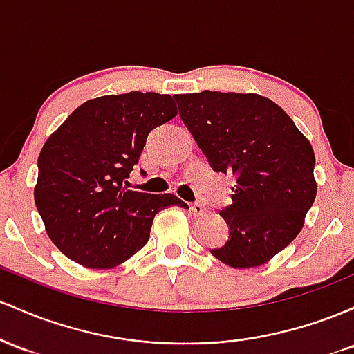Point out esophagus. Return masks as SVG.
<instances>
[{
  "mask_svg": "<svg viewBox=\"0 0 354 354\" xmlns=\"http://www.w3.org/2000/svg\"><path fill=\"white\" fill-rule=\"evenodd\" d=\"M190 210H192L194 216H202V214L205 212L204 205H202L201 202H194V204H190Z\"/></svg>",
  "mask_w": 354,
  "mask_h": 354,
  "instance_id": "obj_1",
  "label": "esophagus"
}]
</instances>
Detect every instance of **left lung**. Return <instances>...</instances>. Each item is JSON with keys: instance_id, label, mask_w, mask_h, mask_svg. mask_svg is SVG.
<instances>
[{"instance_id": "obj_1", "label": "left lung", "mask_w": 354, "mask_h": 354, "mask_svg": "<svg viewBox=\"0 0 354 354\" xmlns=\"http://www.w3.org/2000/svg\"><path fill=\"white\" fill-rule=\"evenodd\" d=\"M182 122L214 172L232 174V204L221 210L229 239L212 256L256 268L291 244L316 198L315 152L279 105L254 93L176 95Z\"/></svg>"}]
</instances>
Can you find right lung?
Masks as SVG:
<instances>
[{"label":"right lung","instance_id":"obj_1","mask_svg":"<svg viewBox=\"0 0 354 354\" xmlns=\"http://www.w3.org/2000/svg\"><path fill=\"white\" fill-rule=\"evenodd\" d=\"M176 115L170 95H106L78 106L45 142L35 204L68 259L91 269L122 264L147 244L157 212L187 207L174 194L127 187L149 133Z\"/></svg>","mask_w":354,"mask_h":354}]
</instances>
